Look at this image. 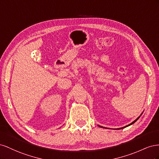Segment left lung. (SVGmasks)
Listing matches in <instances>:
<instances>
[{
  "label": "left lung",
  "mask_w": 159,
  "mask_h": 159,
  "mask_svg": "<svg viewBox=\"0 0 159 159\" xmlns=\"http://www.w3.org/2000/svg\"><path fill=\"white\" fill-rule=\"evenodd\" d=\"M139 117H140V116H139L137 119H135V120H134V121H133V122H132L131 123H130L129 125H127V126H125V127H122V128H120V129H123V128H125V127H128V126H129V125H132V124H133L134 122H136L137 121V120L139 119ZM99 127H103V128H105V127H102V126H99V125H98Z\"/></svg>",
  "instance_id": "8db88e82"
}]
</instances>
